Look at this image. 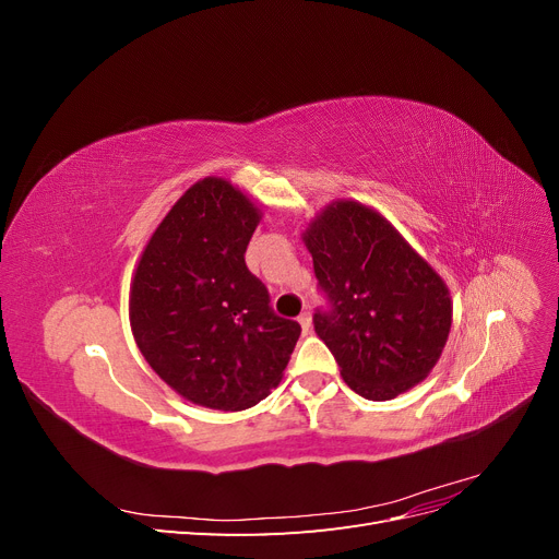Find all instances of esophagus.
<instances>
[{"mask_svg": "<svg viewBox=\"0 0 559 559\" xmlns=\"http://www.w3.org/2000/svg\"><path fill=\"white\" fill-rule=\"evenodd\" d=\"M298 324H300V329H302V333H310L312 331V312H300V317H298Z\"/></svg>", "mask_w": 559, "mask_h": 559, "instance_id": "esophagus-1", "label": "esophagus"}]
</instances>
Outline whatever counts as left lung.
I'll return each mask as SVG.
<instances>
[{"mask_svg": "<svg viewBox=\"0 0 559 559\" xmlns=\"http://www.w3.org/2000/svg\"><path fill=\"white\" fill-rule=\"evenodd\" d=\"M331 300L314 331L349 389L389 401L425 380L452 326L443 277L386 218L357 200H335L302 233Z\"/></svg>", "mask_w": 559, "mask_h": 559, "instance_id": "obj_1", "label": "left lung"}]
</instances>
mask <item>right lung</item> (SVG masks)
Instances as JSON below:
<instances>
[{"label": "right lung", "mask_w": 559, "mask_h": 559, "mask_svg": "<svg viewBox=\"0 0 559 559\" xmlns=\"http://www.w3.org/2000/svg\"><path fill=\"white\" fill-rule=\"evenodd\" d=\"M261 210L222 177H205L165 214L130 284V329L146 364L179 396L247 411L277 386L300 335L277 317L245 251Z\"/></svg>", "instance_id": "add662e5"}]
</instances>
